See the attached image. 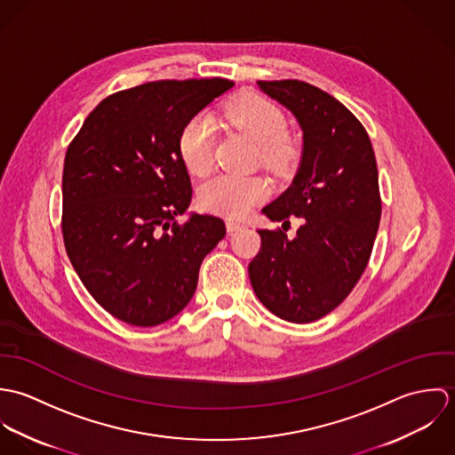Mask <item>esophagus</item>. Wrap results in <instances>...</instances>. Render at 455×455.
<instances>
[{"instance_id": "34e87169", "label": "esophagus", "mask_w": 455, "mask_h": 455, "mask_svg": "<svg viewBox=\"0 0 455 455\" xmlns=\"http://www.w3.org/2000/svg\"><path fill=\"white\" fill-rule=\"evenodd\" d=\"M243 228H245L243 222H238V220H226V229H228L229 233L240 231V229H243Z\"/></svg>"}]
</instances>
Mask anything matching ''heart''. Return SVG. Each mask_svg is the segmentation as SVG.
I'll list each match as a JSON object with an SVG mask.
<instances>
[{
  "label": "heart",
  "instance_id": "heart-1",
  "mask_svg": "<svg viewBox=\"0 0 455 455\" xmlns=\"http://www.w3.org/2000/svg\"><path fill=\"white\" fill-rule=\"evenodd\" d=\"M224 114L236 130L259 145L262 161L267 166L278 168L289 159L291 147L283 138L285 117L269 100L259 94L243 92L226 105ZM213 145L215 128L210 116L197 114L182 126L179 134V154L189 173L197 177L208 173L213 163ZM267 193L269 188L262 177L220 173L201 186L197 199L208 212L243 217Z\"/></svg>",
  "mask_w": 455,
  "mask_h": 455
}]
</instances>
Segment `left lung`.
<instances>
[{
	"mask_svg": "<svg viewBox=\"0 0 455 455\" xmlns=\"http://www.w3.org/2000/svg\"><path fill=\"white\" fill-rule=\"evenodd\" d=\"M258 85L303 131L292 184L262 213L283 224L296 215L303 226L292 240L282 229H259V254L249 276L271 314L307 324L350 294L370 260L382 215L377 159L363 124L323 89L301 80Z\"/></svg>",
	"mask_w": 455,
	"mask_h": 455,
	"instance_id": "obj_1",
	"label": "left lung"
}]
</instances>
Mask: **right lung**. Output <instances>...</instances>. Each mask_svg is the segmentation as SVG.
Here are the masks:
<instances>
[{
    "mask_svg": "<svg viewBox=\"0 0 455 455\" xmlns=\"http://www.w3.org/2000/svg\"><path fill=\"white\" fill-rule=\"evenodd\" d=\"M235 84L147 82L105 98L66 150V254L91 296L131 325L163 324L195 296L199 266L226 236L224 220L191 213L179 154L182 126Z\"/></svg>",
    "mask_w": 455,
    "mask_h": 455,
    "instance_id": "obj_1",
    "label": "right lung"
}]
</instances>
